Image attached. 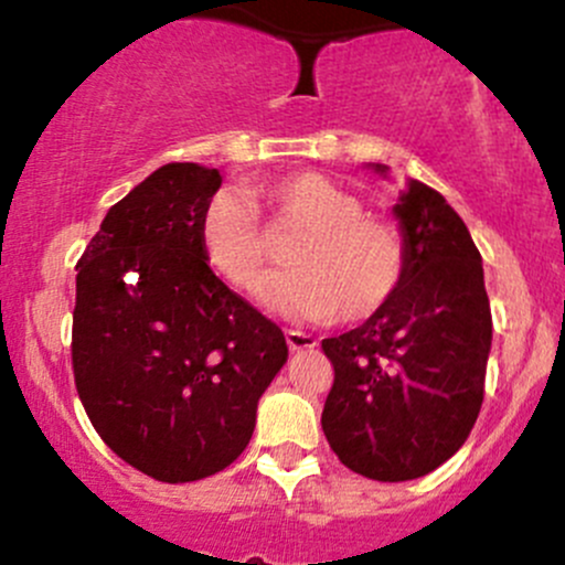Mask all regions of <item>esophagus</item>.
Returning <instances> with one entry per match:
<instances>
[{"instance_id":"1","label":"esophagus","mask_w":565,"mask_h":565,"mask_svg":"<svg viewBox=\"0 0 565 565\" xmlns=\"http://www.w3.org/2000/svg\"><path fill=\"white\" fill-rule=\"evenodd\" d=\"M284 335H287V347L292 352H300V350H315L317 347V339L315 335L303 333V330H284Z\"/></svg>"}]
</instances>
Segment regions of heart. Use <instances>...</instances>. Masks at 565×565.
Here are the masks:
<instances>
[{
  "mask_svg": "<svg viewBox=\"0 0 565 565\" xmlns=\"http://www.w3.org/2000/svg\"><path fill=\"white\" fill-rule=\"evenodd\" d=\"M249 202L221 193L199 226L204 262L237 292H256L273 265V237H292V267L267 287L278 311L306 319L363 322L388 306L407 273V246L396 224L363 213L344 185L317 172H292L254 185Z\"/></svg>",
  "mask_w": 565,
  "mask_h": 565,
  "instance_id": "obj_1",
  "label": "heart"
}]
</instances>
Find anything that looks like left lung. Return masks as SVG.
Listing matches in <instances>:
<instances>
[{
	"instance_id": "1",
	"label": "left lung",
	"mask_w": 565,
	"mask_h": 565,
	"mask_svg": "<svg viewBox=\"0 0 565 565\" xmlns=\"http://www.w3.org/2000/svg\"><path fill=\"white\" fill-rule=\"evenodd\" d=\"M393 213L407 246L402 287L361 328L322 339L333 366L322 431L341 465L374 481L420 478L459 451L492 347L481 254L457 210L407 180Z\"/></svg>"
}]
</instances>
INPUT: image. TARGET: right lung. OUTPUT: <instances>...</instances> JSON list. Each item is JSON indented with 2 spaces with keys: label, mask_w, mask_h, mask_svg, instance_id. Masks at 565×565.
Masks as SVG:
<instances>
[{
  "label": "right lung",
  "mask_w": 565,
  "mask_h": 565,
  "mask_svg": "<svg viewBox=\"0 0 565 565\" xmlns=\"http://www.w3.org/2000/svg\"><path fill=\"white\" fill-rule=\"evenodd\" d=\"M218 169L167 163L119 199L76 270L73 377L100 440L163 483L215 476L287 363L281 328L207 267Z\"/></svg>",
  "instance_id": "add662e5"
}]
</instances>
